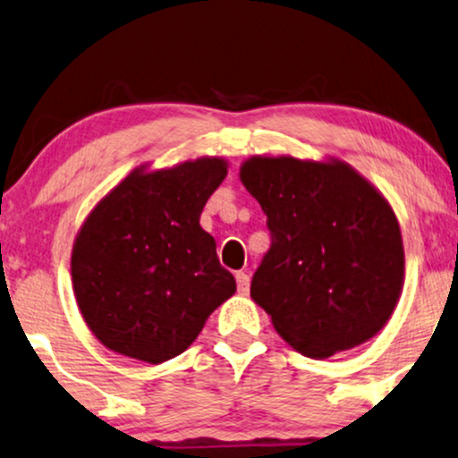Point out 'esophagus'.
<instances>
[{"mask_svg":"<svg viewBox=\"0 0 458 458\" xmlns=\"http://www.w3.org/2000/svg\"><path fill=\"white\" fill-rule=\"evenodd\" d=\"M235 282H238L240 295H248V291H250V278H248V274L238 272V274H235Z\"/></svg>","mask_w":458,"mask_h":458,"instance_id":"esophagus-1","label":"esophagus"}]
</instances>
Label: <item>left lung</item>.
Returning a JSON list of instances; mask_svg holds the SVG:
<instances>
[{
	"label": "left lung",
	"instance_id": "1",
	"mask_svg": "<svg viewBox=\"0 0 458 458\" xmlns=\"http://www.w3.org/2000/svg\"><path fill=\"white\" fill-rule=\"evenodd\" d=\"M240 178L272 235L250 295L312 359L374 337L397 306L403 244L385 197L342 161L255 159Z\"/></svg>",
	"mask_w": 458,
	"mask_h": 458
}]
</instances>
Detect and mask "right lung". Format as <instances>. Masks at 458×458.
Segmentation results:
<instances>
[{"label":"right lung","mask_w":458,"mask_h":458,"mask_svg":"<svg viewBox=\"0 0 458 458\" xmlns=\"http://www.w3.org/2000/svg\"><path fill=\"white\" fill-rule=\"evenodd\" d=\"M223 159L135 169L99 201L78 233L72 280L95 337L125 357L163 363L184 352L208 316L235 293L216 242L199 227Z\"/></svg>","instance_id":"add662e5"}]
</instances>
